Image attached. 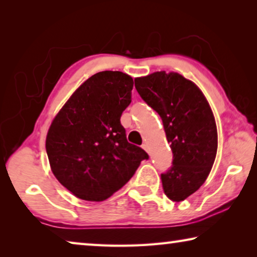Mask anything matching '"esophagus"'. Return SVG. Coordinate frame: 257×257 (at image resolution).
I'll use <instances>...</instances> for the list:
<instances>
[{
    "mask_svg": "<svg viewBox=\"0 0 257 257\" xmlns=\"http://www.w3.org/2000/svg\"><path fill=\"white\" fill-rule=\"evenodd\" d=\"M142 147H143V149H144L146 152H149V151H150V149H149V145H147L146 143H144V144L142 145Z\"/></svg>",
    "mask_w": 257,
    "mask_h": 257,
    "instance_id": "obj_1",
    "label": "esophagus"
}]
</instances>
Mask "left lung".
Segmentation results:
<instances>
[{"label": "left lung", "instance_id": "left-lung-1", "mask_svg": "<svg viewBox=\"0 0 257 257\" xmlns=\"http://www.w3.org/2000/svg\"><path fill=\"white\" fill-rule=\"evenodd\" d=\"M141 97L159 113L173 160L161 173L164 194L181 202L210 173L217 150L215 119L201 89L177 72L158 71L135 79Z\"/></svg>", "mask_w": 257, "mask_h": 257}]
</instances>
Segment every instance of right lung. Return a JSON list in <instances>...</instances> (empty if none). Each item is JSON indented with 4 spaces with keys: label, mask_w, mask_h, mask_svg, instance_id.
<instances>
[{
    "label": "right lung",
    "mask_w": 257,
    "mask_h": 257,
    "mask_svg": "<svg viewBox=\"0 0 257 257\" xmlns=\"http://www.w3.org/2000/svg\"><path fill=\"white\" fill-rule=\"evenodd\" d=\"M133 78L102 71L88 78L52 122L46 153L60 184L78 198L106 199L127 184L149 154L125 136L120 122L132 103Z\"/></svg>",
    "instance_id": "obj_1"
}]
</instances>
